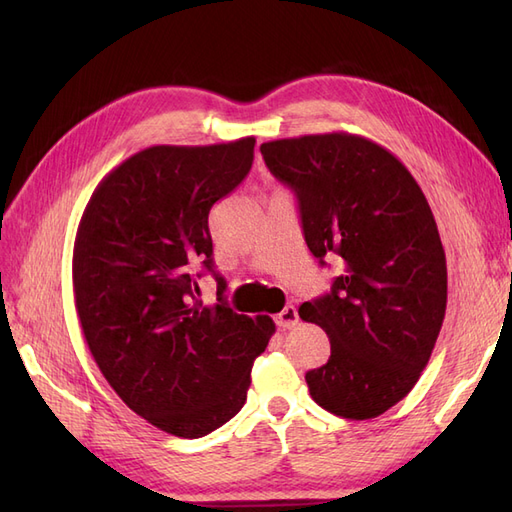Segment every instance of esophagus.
Returning <instances> with one entry per match:
<instances>
[{
	"instance_id": "obj_1",
	"label": "esophagus",
	"mask_w": 512,
	"mask_h": 512,
	"mask_svg": "<svg viewBox=\"0 0 512 512\" xmlns=\"http://www.w3.org/2000/svg\"><path fill=\"white\" fill-rule=\"evenodd\" d=\"M275 324L280 329H292L294 324H299V312L294 305H286L280 314L275 316Z\"/></svg>"
}]
</instances>
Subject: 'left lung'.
Returning a JSON list of instances; mask_svg holds the SVG:
<instances>
[{
    "instance_id": "obj_1",
    "label": "left lung",
    "mask_w": 512,
    "mask_h": 512,
    "mask_svg": "<svg viewBox=\"0 0 512 512\" xmlns=\"http://www.w3.org/2000/svg\"><path fill=\"white\" fill-rule=\"evenodd\" d=\"M294 192L305 243L320 265L339 256L331 292L299 307L331 339L327 365L305 374L331 414L367 421L421 378L446 312V256L427 198L389 149L331 132L262 143Z\"/></svg>"
}]
</instances>
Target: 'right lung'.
<instances>
[{
	"label": "right lung",
	"mask_w": 512,
	"mask_h": 512,
	"mask_svg": "<svg viewBox=\"0 0 512 512\" xmlns=\"http://www.w3.org/2000/svg\"><path fill=\"white\" fill-rule=\"evenodd\" d=\"M254 136L156 145L111 170L76 230L72 284L91 356L147 423L203 438L247 399L254 359L275 324L195 299L196 261L213 270L209 211L250 173ZM215 274V271H214Z\"/></svg>",
	"instance_id": "obj_1"
}]
</instances>
